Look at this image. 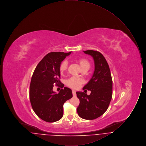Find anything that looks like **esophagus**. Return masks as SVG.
Wrapping results in <instances>:
<instances>
[{"mask_svg":"<svg viewBox=\"0 0 146 146\" xmlns=\"http://www.w3.org/2000/svg\"><path fill=\"white\" fill-rule=\"evenodd\" d=\"M72 94H73V96H76V91L72 90Z\"/></svg>","mask_w":146,"mask_h":146,"instance_id":"34e87169","label":"esophagus"}]
</instances>
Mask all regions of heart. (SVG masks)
<instances>
[{"label":"heart","instance_id":"obj_1","mask_svg":"<svg viewBox=\"0 0 146 146\" xmlns=\"http://www.w3.org/2000/svg\"><path fill=\"white\" fill-rule=\"evenodd\" d=\"M76 61L79 63L80 67L82 70L83 69H89L90 67V63L88 60L85 58H78L76 59ZM68 68V62L66 60L63 61L60 63L59 70L61 74H63L65 72ZM84 83V80L81 78H78L76 77H71L67 80L66 84L68 86L72 89H78L80 84Z\"/></svg>","mask_w":146,"mask_h":146}]
</instances>
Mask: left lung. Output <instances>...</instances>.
I'll list each match as a JSON object with an SVG mask.
<instances>
[{"mask_svg":"<svg viewBox=\"0 0 146 146\" xmlns=\"http://www.w3.org/2000/svg\"><path fill=\"white\" fill-rule=\"evenodd\" d=\"M83 52L93 57L95 67L92 78L83 89L84 92L91 91L90 95L76 92L80 101L76 110L80 118L93 120L101 116L108 109L112 97L113 82L108 64L103 55L94 50Z\"/></svg>","mask_w":146,"mask_h":146,"instance_id":"1","label":"left lung"}]
</instances>
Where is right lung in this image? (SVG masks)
Wrapping results in <instances>:
<instances>
[{"mask_svg": "<svg viewBox=\"0 0 146 146\" xmlns=\"http://www.w3.org/2000/svg\"><path fill=\"white\" fill-rule=\"evenodd\" d=\"M71 52H52L48 54L36 66L32 76L29 98L35 113L44 121L55 122L62 118L63 104L73 95L64 87L58 94L54 92V85L62 88L60 81V64Z\"/></svg>", "mask_w": 146, "mask_h": 146, "instance_id": "1", "label": "right lung"}]
</instances>
